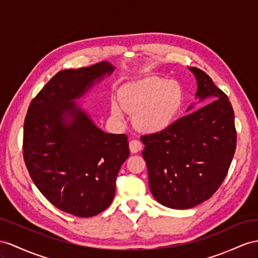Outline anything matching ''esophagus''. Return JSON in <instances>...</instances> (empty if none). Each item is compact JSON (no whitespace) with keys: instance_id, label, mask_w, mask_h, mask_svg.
<instances>
[{"instance_id":"obj_1","label":"esophagus","mask_w":258,"mask_h":258,"mask_svg":"<svg viewBox=\"0 0 258 258\" xmlns=\"http://www.w3.org/2000/svg\"><path fill=\"white\" fill-rule=\"evenodd\" d=\"M142 147H143V144L141 143V141L132 140L130 142V150H131V153H133V154L138 153V151L142 149Z\"/></svg>"}]
</instances>
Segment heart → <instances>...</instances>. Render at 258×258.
Here are the masks:
<instances>
[{"label": "heart", "instance_id": "obj_1", "mask_svg": "<svg viewBox=\"0 0 258 258\" xmlns=\"http://www.w3.org/2000/svg\"><path fill=\"white\" fill-rule=\"evenodd\" d=\"M182 98L183 91L179 83L148 78L121 90L118 102L124 110L135 112L134 123L138 130L156 133L172 123L181 107ZM121 108L116 102L112 103V114L120 122L124 121Z\"/></svg>", "mask_w": 258, "mask_h": 258}]
</instances>
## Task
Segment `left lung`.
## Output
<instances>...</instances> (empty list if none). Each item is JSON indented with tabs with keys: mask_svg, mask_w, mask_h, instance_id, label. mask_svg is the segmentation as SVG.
Instances as JSON below:
<instances>
[{
	"mask_svg": "<svg viewBox=\"0 0 258 258\" xmlns=\"http://www.w3.org/2000/svg\"><path fill=\"white\" fill-rule=\"evenodd\" d=\"M189 70L197 79L196 96L211 102L167 128L141 137L151 194L173 209L192 208L209 200L226 177L236 148L234 112L228 96L204 71Z\"/></svg>",
	"mask_w": 258,
	"mask_h": 258,
	"instance_id": "8db88e82",
	"label": "left lung"
}]
</instances>
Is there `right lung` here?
<instances>
[{"label": "right lung", "mask_w": 258, "mask_h": 258, "mask_svg": "<svg viewBox=\"0 0 258 258\" xmlns=\"http://www.w3.org/2000/svg\"><path fill=\"white\" fill-rule=\"evenodd\" d=\"M113 70L100 62L58 72L25 117L23 155L31 180L52 205L76 217L110 206L118 170L130 156L126 135L104 133L72 101Z\"/></svg>", "instance_id": "obj_1"}]
</instances>
